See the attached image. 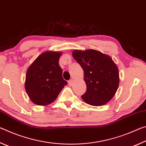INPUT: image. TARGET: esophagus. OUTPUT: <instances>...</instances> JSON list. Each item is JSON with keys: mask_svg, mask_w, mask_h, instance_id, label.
Segmentation results:
<instances>
[{"mask_svg": "<svg viewBox=\"0 0 146 146\" xmlns=\"http://www.w3.org/2000/svg\"><path fill=\"white\" fill-rule=\"evenodd\" d=\"M73 80H72V79H71V80H69L68 81V84L70 85V86H71L73 85Z\"/></svg>", "mask_w": 146, "mask_h": 146, "instance_id": "esophagus-1", "label": "esophagus"}]
</instances>
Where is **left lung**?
Segmentation results:
<instances>
[{
  "mask_svg": "<svg viewBox=\"0 0 146 146\" xmlns=\"http://www.w3.org/2000/svg\"><path fill=\"white\" fill-rule=\"evenodd\" d=\"M73 57L84 70L86 91L82 96L86 103L101 106L112 99L119 86L118 67L110 56L95 49L74 50Z\"/></svg>",
  "mask_w": 146,
  "mask_h": 146,
  "instance_id": "8db88e82",
  "label": "left lung"
}]
</instances>
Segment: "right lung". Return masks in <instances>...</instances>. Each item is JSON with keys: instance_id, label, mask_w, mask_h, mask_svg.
<instances>
[{"instance_id": "add662e5", "label": "right lung", "mask_w": 146, "mask_h": 146, "mask_svg": "<svg viewBox=\"0 0 146 146\" xmlns=\"http://www.w3.org/2000/svg\"><path fill=\"white\" fill-rule=\"evenodd\" d=\"M62 54L60 51H45L27 70L25 90L35 104L43 106L50 104L67 85L58 63Z\"/></svg>"}]
</instances>
